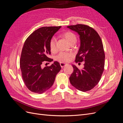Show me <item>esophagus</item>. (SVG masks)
Instances as JSON below:
<instances>
[{"label": "esophagus", "instance_id": "34e87169", "mask_svg": "<svg viewBox=\"0 0 123 123\" xmlns=\"http://www.w3.org/2000/svg\"><path fill=\"white\" fill-rule=\"evenodd\" d=\"M66 64H65V63H64V62H61L60 63V66L62 68H63L64 67H65V66L66 65Z\"/></svg>", "mask_w": 123, "mask_h": 123}]
</instances>
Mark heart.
<instances>
[{"instance_id":"obj_1","label":"heart","mask_w":123,"mask_h":123,"mask_svg":"<svg viewBox=\"0 0 123 123\" xmlns=\"http://www.w3.org/2000/svg\"><path fill=\"white\" fill-rule=\"evenodd\" d=\"M63 37H64L70 44H75L77 41L76 36L73 33L67 31L65 32L62 34ZM49 48L52 52H54L56 51V38L55 37H51L49 41ZM73 54L72 53H66L61 52L59 53L55 57V59L56 61L60 62H65L70 61L71 58L73 57Z\"/></svg>"}]
</instances>
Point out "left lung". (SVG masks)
Wrapping results in <instances>:
<instances>
[{"instance_id": "8db88e82", "label": "left lung", "mask_w": 123, "mask_h": 123, "mask_svg": "<svg viewBox=\"0 0 123 123\" xmlns=\"http://www.w3.org/2000/svg\"><path fill=\"white\" fill-rule=\"evenodd\" d=\"M67 28L80 35V46L75 62H85L81 70L72 65L74 71L69 77L70 82L78 90L88 91L98 83L104 70L105 55L102 41L98 32L87 25L77 24Z\"/></svg>"}]
</instances>
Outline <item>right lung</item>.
Instances as JSON below:
<instances>
[{
  "label": "right lung",
  "instance_id": "add662e5",
  "mask_svg": "<svg viewBox=\"0 0 123 123\" xmlns=\"http://www.w3.org/2000/svg\"><path fill=\"white\" fill-rule=\"evenodd\" d=\"M61 28V26L40 28L25 41L20 56V67L25 84L31 92L40 94L48 90L61 69L57 62L42 68L43 63L53 61L48 57L51 54L49 41Z\"/></svg>",
  "mask_w": 123,
  "mask_h": 123
}]
</instances>
